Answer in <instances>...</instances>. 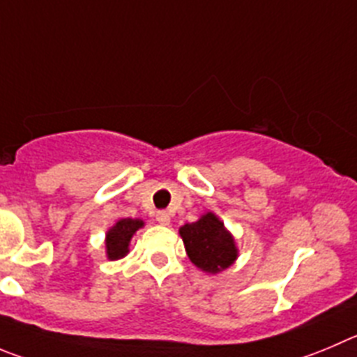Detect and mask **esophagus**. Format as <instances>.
Masks as SVG:
<instances>
[{"instance_id": "esophagus-1", "label": "esophagus", "mask_w": 357, "mask_h": 357, "mask_svg": "<svg viewBox=\"0 0 357 357\" xmlns=\"http://www.w3.org/2000/svg\"><path fill=\"white\" fill-rule=\"evenodd\" d=\"M156 222L160 225H169L171 224V215L167 211H158L156 213Z\"/></svg>"}]
</instances>
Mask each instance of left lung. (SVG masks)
Returning <instances> with one entry per match:
<instances>
[{
    "label": "left lung",
    "mask_w": 357,
    "mask_h": 357,
    "mask_svg": "<svg viewBox=\"0 0 357 357\" xmlns=\"http://www.w3.org/2000/svg\"><path fill=\"white\" fill-rule=\"evenodd\" d=\"M179 236L192 264L208 275L225 271L238 261L234 236L215 213H204L197 222L179 227Z\"/></svg>",
    "instance_id": "obj_1"
}]
</instances>
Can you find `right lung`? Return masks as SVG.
<instances>
[{
    "instance_id": "1",
    "label": "right lung",
    "mask_w": 357,
    "mask_h": 357,
    "mask_svg": "<svg viewBox=\"0 0 357 357\" xmlns=\"http://www.w3.org/2000/svg\"><path fill=\"white\" fill-rule=\"evenodd\" d=\"M144 227L141 218H121L105 232V255L109 261H119L130 252V241L139 229Z\"/></svg>"
}]
</instances>
